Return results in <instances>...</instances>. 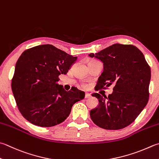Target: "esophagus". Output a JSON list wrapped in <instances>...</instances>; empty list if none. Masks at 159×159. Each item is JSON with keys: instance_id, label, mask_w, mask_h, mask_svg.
<instances>
[{"instance_id": "1", "label": "esophagus", "mask_w": 159, "mask_h": 159, "mask_svg": "<svg viewBox=\"0 0 159 159\" xmlns=\"http://www.w3.org/2000/svg\"><path fill=\"white\" fill-rule=\"evenodd\" d=\"M91 97V93H85V98L86 99V98H90Z\"/></svg>"}]
</instances>
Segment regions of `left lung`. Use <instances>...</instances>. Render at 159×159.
Returning a JSON list of instances; mask_svg holds the SVG:
<instances>
[{
  "label": "left lung",
  "instance_id": "1",
  "mask_svg": "<svg viewBox=\"0 0 159 159\" xmlns=\"http://www.w3.org/2000/svg\"><path fill=\"white\" fill-rule=\"evenodd\" d=\"M89 56L103 63V72L95 89L114 86L108 97L92 94L99 104L90 111L91 120L104 129L126 127L148 102L150 67L142 52L133 45L115 43Z\"/></svg>",
  "mask_w": 159,
  "mask_h": 159
}]
</instances>
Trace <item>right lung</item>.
<instances>
[{"instance_id":"add662e5","label":"right lung","mask_w":159,"mask_h":159,"mask_svg":"<svg viewBox=\"0 0 159 159\" xmlns=\"http://www.w3.org/2000/svg\"><path fill=\"white\" fill-rule=\"evenodd\" d=\"M77 57L52 45H40L24 51L15 66L11 90L19 111L27 120L49 127L68 118L75 103L85 93L75 87L66 91L59 85Z\"/></svg>"}]
</instances>
